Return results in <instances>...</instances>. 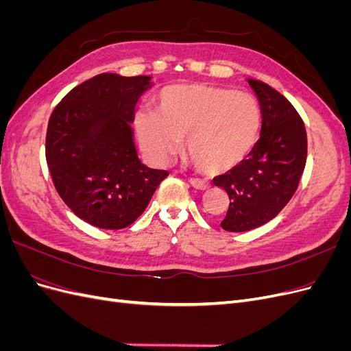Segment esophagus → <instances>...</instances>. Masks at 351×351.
Instances as JSON below:
<instances>
[{
  "label": "esophagus",
  "mask_w": 351,
  "mask_h": 351,
  "mask_svg": "<svg viewBox=\"0 0 351 351\" xmlns=\"http://www.w3.org/2000/svg\"><path fill=\"white\" fill-rule=\"evenodd\" d=\"M190 184H192L197 190H206V189H209V183L204 182V180H200V178H190Z\"/></svg>",
  "instance_id": "esophagus-1"
}]
</instances>
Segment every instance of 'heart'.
Returning <instances> with one entry per match:
<instances>
[{
    "label": "heart",
    "mask_w": 351,
    "mask_h": 351,
    "mask_svg": "<svg viewBox=\"0 0 351 351\" xmlns=\"http://www.w3.org/2000/svg\"><path fill=\"white\" fill-rule=\"evenodd\" d=\"M134 132L143 151L168 161L186 139L189 158L208 174L237 168L252 152L261 130V110L252 95L209 84H176L141 111Z\"/></svg>",
    "instance_id": "b5f03b06"
}]
</instances>
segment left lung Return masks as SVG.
I'll use <instances>...</instances> for the list:
<instances>
[{"instance_id":"8db88e82","label":"left lung","mask_w":351,"mask_h":351,"mask_svg":"<svg viewBox=\"0 0 351 351\" xmlns=\"http://www.w3.org/2000/svg\"><path fill=\"white\" fill-rule=\"evenodd\" d=\"M246 80L259 101L261 137L249 159L214 178L230 197L221 227L232 232L258 228L280 214L299 186L307 156L304 124L289 99L267 83Z\"/></svg>"}]
</instances>
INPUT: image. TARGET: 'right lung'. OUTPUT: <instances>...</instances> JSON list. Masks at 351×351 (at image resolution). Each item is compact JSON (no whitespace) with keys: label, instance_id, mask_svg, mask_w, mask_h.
I'll list each match as a JSON object with an SVG mask.
<instances>
[{"label":"right lung","instance_id":"add662e5","mask_svg":"<svg viewBox=\"0 0 351 351\" xmlns=\"http://www.w3.org/2000/svg\"><path fill=\"white\" fill-rule=\"evenodd\" d=\"M152 86L151 76L102 73L71 89L51 114L45 155L52 182L93 227H129L168 176L146 167L134 145V107Z\"/></svg>","mask_w":351,"mask_h":351}]
</instances>
